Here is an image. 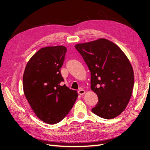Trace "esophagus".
<instances>
[{
  "label": "esophagus",
  "instance_id": "1",
  "mask_svg": "<svg viewBox=\"0 0 150 150\" xmlns=\"http://www.w3.org/2000/svg\"><path fill=\"white\" fill-rule=\"evenodd\" d=\"M78 93H79V94H80V95H84V94H85L86 91H85V90L81 89V90L78 91Z\"/></svg>",
  "mask_w": 150,
  "mask_h": 150
}]
</instances>
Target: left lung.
<instances>
[{"label":"left lung","mask_w":150,"mask_h":150,"mask_svg":"<svg viewBox=\"0 0 150 150\" xmlns=\"http://www.w3.org/2000/svg\"><path fill=\"white\" fill-rule=\"evenodd\" d=\"M91 72V89L98 96L92 112L106 119L126 109L131 98L134 77L128 57L115 44L105 39L76 44Z\"/></svg>","instance_id":"8db88e82"}]
</instances>
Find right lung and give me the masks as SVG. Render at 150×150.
Listing matches in <instances>:
<instances>
[{"instance_id": "right-lung-1", "label": "right lung", "mask_w": 150, "mask_h": 150, "mask_svg": "<svg viewBox=\"0 0 150 150\" xmlns=\"http://www.w3.org/2000/svg\"><path fill=\"white\" fill-rule=\"evenodd\" d=\"M63 46L42 47L31 57L23 75V90L37 117L47 124L62 120L74 105L78 93L61 82L66 53Z\"/></svg>"}]
</instances>
